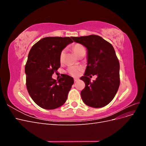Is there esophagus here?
I'll list each match as a JSON object with an SVG mask.
<instances>
[{
    "mask_svg": "<svg viewBox=\"0 0 146 146\" xmlns=\"http://www.w3.org/2000/svg\"><path fill=\"white\" fill-rule=\"evenodd\" d=\"M74 82H77L78 80V78H74Z\"/></svg>",
    "mask_w": 146,
    "mask_h": 146,
    "instance_id": "obj_1",
    "label": "esophagus"
}]
</instances>
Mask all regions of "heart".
Wrapping results in <instances>:
<instances>
[{
    "label": "heart",
    "mask_w": 146,
    "mask_h": 146,
    "mask_svg": "<svg viewBox=\"0 0 146 146\" xmlns=\"http://www.w3.org/2000/svg\"><path fill=\"white\" fill-rule=\"evenodd\" d=\"M84 50H85V48L80 44H76L73 47V51L75 53V54L77 56L80 55ZM64 50H63L61 52L60 56V60L61 62H62L64 60ZM82 70V69L81 67H78V66H71V67H69L68 69V72L70 76L73 77H78L80 74Z\"/></svg>",
    "instance_id": "b5f03b06"
}]
</instances>
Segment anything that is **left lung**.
I'll return each mask as SVG.
<instances>
[{
	"mask_svg": "<svg viewBox=\"0 0 146 146\" xmlns=\"http://www.w3.org/2000/svg\"><path fill=\"white\" fill-rule=\"evenodd\" d=\"M71 38L88 50V65L80 78L85 83L81 91L83 102L93 108L105 107L113 99L120 85V66L115 50L111 44L98 35ZM91 74L98 76L92 82L89 77Z\"/></svg>",
	"mask_w": 146,
	"mask_h": 146,
	"instance_id": "obj_1",
	"label": "left lung"
}]
</instances>
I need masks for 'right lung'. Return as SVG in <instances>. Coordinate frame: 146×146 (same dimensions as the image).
Returning <instances> with one entry per match:
<instances>
[{
  "mask_svg": "<svg viewBox=\"0 0 146 146\" xmlns=\"http://www.w3.org/2000/svg\"><path fill=\"white\" fill-rule=\"evenodd\" d=\"M72 42L69 37H46L35 44L29 52L25 66L26 86L31 98L42 108H57L67 100L73 78L63 74L56 81L52 76L60 67L61 51Z\"/></svg>",
  "mask_w": 146,
  "mask_h": 146,
  "instance_id": "1",
  "label": "right lung"
}]
</instances>
